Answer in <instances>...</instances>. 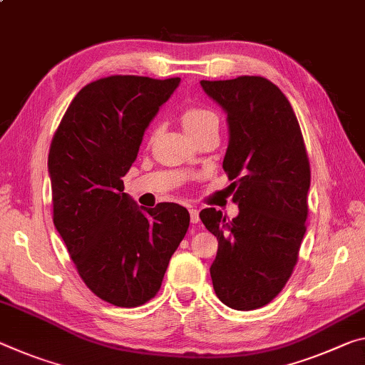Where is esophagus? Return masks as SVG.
Here are the masks:
<instances>
[{"instance_id":"esophagus-1","label":"esophagus","mask_w":365,"mask_h":365,"mask_svg":"<svg viewBox=\"0 0 365 365\" xmlns=\"http://www.w3.org/2000/svg\"><path fill=\"white\" fill-rule=\"evenodd\" d=\"M190 221H192V224H198L200 222V212L198 210H195V207H190Z\"/></svg>"}]
</instances>
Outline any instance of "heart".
Instances as JSON below:
<instances>
[{
  "label": "heart",
  "instance_id": "1",
  "mask_svg": "<svg viewBox=\"0 0 365 365\" xmlns=\"http://www.w3.org/2000/svg\"><path fill=\"white\" fill-rule=\"evenodd\" d=\"M211 120H216V115H214L210 108L205 107H187L180 113L182 126L188 135H192L196 130H200L201 126H205L207 121Z\"/></svg>",
  "mask_w": 365,
  "mask_h": 365
}]
</instances>
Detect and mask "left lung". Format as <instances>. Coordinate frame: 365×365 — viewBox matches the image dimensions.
Masks as SVG:
<instances>
[{
  "label": "left lung",
  "mask_w": 365,
  "mask_h": 365,
  "mask_svg": "<svg viewBox=\"0 0 365 365\" xmlns=\"http://www.w3.org/2000/svg\"><path fill=\"white\" fill-rule=\"evenodd\" d=\"M227 113L229 146L222 169L239 216L225 221L206 207L200 217L217 237L211 264L216 296L235 310H255L282 291L305 234L310 164L287 97L262 76L201 81Z\"/></svg>",
  "instance_id": "obj_1"
}]
</instances>
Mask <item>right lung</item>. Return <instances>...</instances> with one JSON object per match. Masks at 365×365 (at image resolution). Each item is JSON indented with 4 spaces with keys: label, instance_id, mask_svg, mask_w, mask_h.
Wrapping results in <instances>:
<instances>
[{
    "label": "right lung",
    "instance_id": "add662e5",
    "mask_svg": "<svg viewBox=\"0 0 365 365\" xmlns=\"http://www.w3.org/2000/svg\"><path fill=\"white\" fill-rule=\"evenodd\" d=\"M178 84L180 78L97 79L78 92L51 140L53 224L86 286L117 307H138L158 294L190 225L177 203L143 211L121 180Z\"/></svg>",
    "mask_w": 365,
    "mask_h": 365
}]
</instances>
